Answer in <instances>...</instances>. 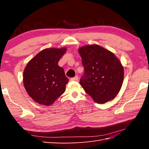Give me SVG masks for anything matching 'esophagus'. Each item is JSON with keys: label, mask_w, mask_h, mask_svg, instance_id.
I'll return each mask as SVG.
<instances>
[{"label": "esophagus", "mask_w": 149, "mask_h": 149, "mask_svg": "<svg viewBox=\"0 0 149 149\" xmlns=\"http://www.w3.org/2000/svg\"><path fill=\"white\" fill-rule=\"evenodd\" d=\"M78 79H79V77H78L77 75H76V76H75L74 77L71 78V80H72V81H78Z\"/></svg>", "instance_id": "obj_1"}]
</instances>
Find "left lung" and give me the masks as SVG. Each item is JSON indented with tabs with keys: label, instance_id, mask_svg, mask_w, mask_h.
<instances>
[{
	"label": "left lung",
	"instance_id": "obj_1",
	"mask_svg": "<svg viewBox=\"0 0 149 149\" xmlns=\"http://www.w3.org/2000/svg\"><path fill=\"white\" fill-rule=\"evenodd\" d=\"M78 52L84 67L80 84L95 102L104 104L113 100L123 84L124 71L117 57L96 44L80 47Z\"/></svg>",
	"mask_w": 149,
	"mask_h": 149
}]
</instances>
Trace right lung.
I'll return each mask as SVG.
<instances>
[{
  "mask_svg": "<svg viewBox=\"0 0 149 149\" xmlns=\"http://www.w3.org/2000/svg\"><path fill=\"white\" fill-rule=\"evenodd\" d=\"M66 48L42 50L28 62L23 83L28 95L37 103L50 106L65 92L68 79L58 65Z\"/></svg>",
  "mask_w": 149,
  "mask_h": 149,
  "instance_id": "obj_1",
  "label": "right lung"
}]
</instances>
